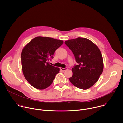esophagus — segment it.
<instances>
[{
	"instance_id": "1",
	"label": "esophagus",
	"mask_w": 123,
	"mask_h": 123,
	"mask_svg": "<svg viewBox=\"0 0 123 123\" xmlns=\"http://www.w3.org/2000/svg\"><path fill=\"white\" fill-rule=\"evenodd\" d=\"M67 68H60V70L61 71H62V72H65L66 70H67Z\"/></svg>"
}]
</instances>
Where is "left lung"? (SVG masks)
<instances>
[{
  "label": "left lung",
  "mask_w": 123,
  "mask_h": 123,
  "mask_svg": "<svg viewBox=\"0 0 123 123\" xmlns=\"http://www.w3.org/2000/svg\"><path fill=\"white\" fill-rule=\"evenodd\" d=\"M72 50L78 64L72 68L71 83L82 90L92 86L99 79L103 68V60L98 47L88 39L78 37L65 41Z\"/></svg>",
  "instance_id": "obj_1"
}]
</instances>
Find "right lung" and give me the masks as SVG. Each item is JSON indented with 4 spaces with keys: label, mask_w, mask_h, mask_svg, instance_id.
<instances>
[{
    "label": "right lung",
    "mask_w": 123,
    "mask_h": 123,
    "mask_svg": "<svg viewBox=\"0 0 123 123\" xmlns=\"http://www.w3.org/2000/svg\"><path fill=\"white\" fill-rule=\"evenodd\" d=\"M63 43V40L37 37L23 49L21 56L22 72L34 88H47L59 72V68L50 65L47 61L54 58L55 51Z\"/></svg>",
    "instance_id": "1"
}]
</instances>
